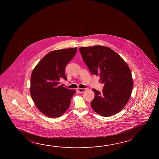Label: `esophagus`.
<instances>
[{
    "instance_id": "1",
    "label": "esophagus",
    "mask_w": 159,
    "mask_h": 159,
    "mask_svg": "<svg viewBox=\"0 0 159 159\" xmlns=\"http://www.w3.org/2000/svg\"><path fill=\"white\" fill-rule=\"evenodd\" d=\"M77 90H78L80 93H84V91H86V89L78 88L77 89Z\"/></svg>"
}]
</instances>
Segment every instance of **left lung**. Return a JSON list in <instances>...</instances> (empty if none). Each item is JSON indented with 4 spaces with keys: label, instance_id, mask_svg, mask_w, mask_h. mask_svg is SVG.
<instances>
[{
    "label": "left lung",
    "instance_id": "8db88e82",
    "mask_svg": "<svg viewBox=\"0 0 159 159\" xmlns=\"http://www.w3.org/2000/svg\"><path fill=\"white\" fill-rule=\"evenodd\" d=\"M79 51L90 73L99 76V81L104 84L102 92L93 89L95 96L91 107L105 117L116 114L128 103L132 93L134 83L129 66L108 47H81Z\"/></svg>",
    "mask_w": 159,
    "mask_h": 159
}]
</instances>
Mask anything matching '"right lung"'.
Instances as JSON below:
<instances>
[{"label":"right lung","instance_id":"add662e5","mask_svg":"<svg viewBox=\"0 0 159 159\" xmlns=\"http://www.w3.org/2000/svg\"><path fill=\"white\" fill-rule=\"evenodd\" d=\"M77 52V48L56 50L48 53L32 71L30 92L37 108L52 118L60 117L68 110L75 90L59 85L66 66Z\"/></svg>","mask_w":159,"mask_h":159}]
</instances>
